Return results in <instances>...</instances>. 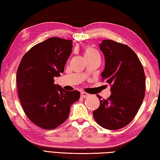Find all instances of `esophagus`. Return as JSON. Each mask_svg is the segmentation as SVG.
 Segmentation results:
<instances>
[{
	"label": "esophagus",
	"mask_w": 160,
	"mask_h": 160,
	"mask_svg": "<svg viewBox=\"0 0 160 160\" xmlns=\"http://www.w3.org/2000/svg\"><path fill=\"white\" fill-rule=\"evenodd\" d=\"M88 96H89V94L86 93V92H82V93H81V96H82V98H86Z\"/></svg>",
	"instance_id": "obj_1"
}]
</instances>
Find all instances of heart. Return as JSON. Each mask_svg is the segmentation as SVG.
<instances>
[{"instance_id":"b5f03b06","label":"heart","mask_w":160,"mask_h":160,"mask_svg":"<svg viewBox=\"0 0 160 160\" xmlns=\"http://www.w3.org/2000/svg\"><path fill=\"white\" fill-rule=\"evenodd\" d=\"M96 53H98L97 50H96L94 48H91V47H88L85 50V57H87V56L94 55V54H96Z\"/></svg>"}]
</instances>
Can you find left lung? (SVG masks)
<instances>
[{
  "instance_id": "left-lung-1",
  "label": "left lung",
  "mask_w": 160,
  "mask_h": 160,
  "mask_svg": "<svg viewBox=\"0 0 160 160\" xmlns=\"http://www.w3.org/2000/svg\"><path fill=\"white\" fill-rule=\"evenodd\" d=\"M105 56L102 79L111 86L110 96L100 99L93 117L100 127L117 130L132 121L142 105L145 92L143 67L135 52L125 44L103 40L99 45Z\"/></svg>"
}]
</instances>
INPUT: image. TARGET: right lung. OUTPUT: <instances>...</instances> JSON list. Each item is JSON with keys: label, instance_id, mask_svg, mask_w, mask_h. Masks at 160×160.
<instances>
[{"label": "right lung", "instance_id": "1", "mask_svg": "<svg viewBox=\"0 0 160 160\" xmlns=\"http://www.w3.org/2000/svg\"><path fill=\"white\" fill-rule=\"evenodd\" d=\"M72 49V40L48 38L25 53L17 71L22 108L30 121L43 129H53L65 122L70 106L80 98L79 91L54 84V77L63 73Z\"/></svg>", "mask_w": 160, "mask_h": 160}]
</instances>
